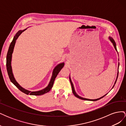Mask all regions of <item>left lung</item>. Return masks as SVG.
<instances>
[{
  "mask_svg": "<svg viewBox=\"0 0 126 126\" xmlns=\"http://www.w3.org/2000/svg\"><path fill=\"white\" fill-rule=\"evenodd\" d=\"M109 39L110 40V41L111 42L112 44H113V47H114V48H115V50L117 51V48H116V43H115V40H113V39L112 38V37H109ZM117 52H118V51H117ZM119 63H118V68H119ZM118 73H117V78H116V81H115V84H114V85H113V87H114V86H115V83H116V81H117V78H118ZM69 79H70V83H71V88H72V93H73L75 95V96L76 97L78 98H79V99H82V100H90V101H97V100H98L100 99H101L102 98H103V97H104V96H105L107 94H106L105 95H104V96H102V97H100V98H99L96 99H87V98H82V97H80V96H79V95H78V94L76 93L75 90V88H74V85H73V83H72V81H71V78H70V76H69ZM113 87H112V88H113Z\"/></svg>",
  "mask_w": 126,
  "mask_h": 126,
  "instance_id": "8db88e82",
  "label": "left lung"
}]
</instances>
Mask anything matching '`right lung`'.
<instances>
[{
  "label": "right lung",
  "instance_id": "1",
  "mask_svg": "<svg viewBox=\"0 0 126 126\" xmlns=\"http://www.w3.org/2000/svg\"><path fill=\"white\" fill-rule=\"evenodd\" d=\"M26 29H27V28L24 30H19V31L16 33V35L14 36L13 40L9 46L8 51V52H7V58H6L7 70V72H8V74L9 77V79L10 80L11 82L13 83H14V84L21 91H22V93H24L27 94L35 95V96H40V95H42V94H44L46 93H47L51 90V89L52 88V87L53 86V85H54V82L56 77H57V75L58 74V73L61 70V69H62V68L63 67L64 63H60L55 67V68L54 69V70H53V71H52V75L51 76V78L50 79V82H49L48 85L44 89L39 90V91H29L28 90L25 89V88H24L23 87H22L16 81V79H15L14 76L13 71H12V67H11V59H12V54L13 53L14 49L15 44H16V40L18 39L19 36L21 35V33L22 32H24Z\"/></svg>",
  "mask_w": 126,
  "mask_h": 126
}]
</instances>
